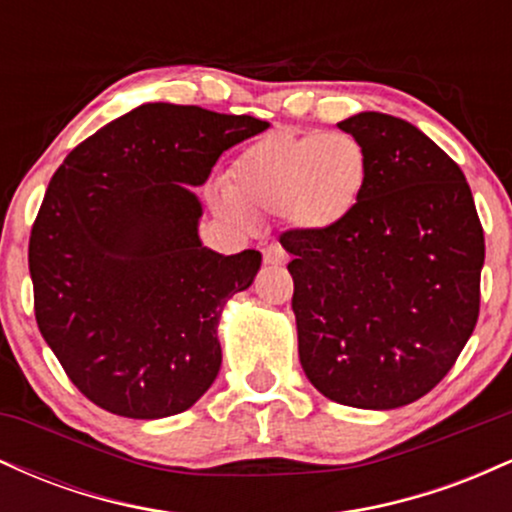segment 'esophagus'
<instances>
[{"label":"esophagus","mask_w":512,"mask_h":512,"mask_svg":"<svg viewBox=\"0 0 512 512\" xmlns=\"http://www.w3.org/2000/svg\"><path fill=\"white\" fill-rule=\"evenodd\" d=\"M262 257H264V264H274V267L286 264V250L281 248V245H267V248L262 250Z\"/></svg>","instance_id":"1"}]
</instances>
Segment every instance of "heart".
Here are the masks:
<instances>
[{"label": "heart", "mask_w": 512, "mask_h": 512, "mask_svg": "<svg viewBox=\"0 0 512 512\" xmlns=\"http://www.w3.org/2000/svg\"><path fill=\"white\" fill-rule=\"evenodd\" d=\"M366 178V151L351 134L274 129L240 151L214 209L231 221L286 214L296 226L325 231L356 209Z\"/></svg>", "instance_id": "heart-1"}]
</instances>
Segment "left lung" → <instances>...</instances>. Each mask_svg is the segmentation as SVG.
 <instances>
[{"label": "left lung", "instance_id": "left-lung-1", "mask_svg": "<svg viewBox=\"0 0 512 512\" xmlns=\"http://www.w3.org/2000/svg\"><path fill=\"white\" fill-rule=\"evenodd\" d=\"M368 158L356 209L325 231L293 228L298 356L325 397L397 409L455 366L479 317L484 228L452 158L385 113L339 122Z\"/></svg>", "mask_w": 512, "mask_h": 512}]
</instances>
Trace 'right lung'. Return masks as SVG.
I'll use <instances>...</instances> for the list:
<instances>
[{"label": "right lung", "instance_id": "1", "mask_svg": "<svg viewBox=\"0 0 512 512\" xmlns=\"http://www.w3.org/2000/svg\"><path fill=\"white\" fill-rule=\"evenodd\" d=\"M250 115L146 103L64 158L35 216V320L84 397L127 419L190 409L221 368L216 325L262 255H219L197 236L187 185L267 129Z\"/></svg>", "mask_w": 512, "mask_h": 512}]
</instances>
